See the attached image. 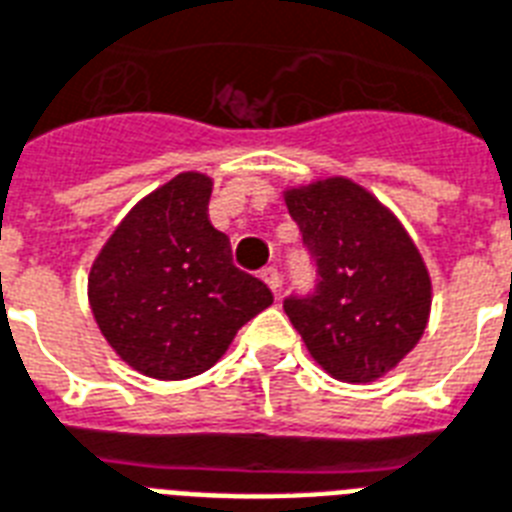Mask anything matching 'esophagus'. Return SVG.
<instances>
[{"label":"esophagus","mask_w":512,"mask_h":512,"mask_svg":"<svg viewBox=\"0 0 512 512\" xmlns=\"http://www.w3.org/2000/svg\"><path fill=\"white\" fill-rule=\"evenodd\" d=\"M260 276H263L265 284L270 286V292H273V294L281 292V276H278V268H265Z\"/></svg>","instance_id":"34e87169"}]
</instances>
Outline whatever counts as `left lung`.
I'll list each match as a JSON object with an SVG mask.
<instances>
[{"label": "left lung", "instance_id": "8db88e82", "mask_svg": "<svg viewBox=\"0 0 512 512\" xmlns=\"http://www.w3.org/2000/svg\"><path fill=\"white\" fill-rule=\"evenodd\" d=\"M318 268L315 292L284 310L328 376L368 384L421 342L431 278L402 223L371 191L334 176L284 191Z\"/></svg>", "mask_w": 512, "mask_h": 512}]
</instances>
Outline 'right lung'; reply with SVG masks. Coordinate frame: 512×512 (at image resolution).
Listing matches in <instances>:
<instances>
[{
  "instance_id": "obj_1",
  "label": "right lung",
  "mask_w": 512,
  "mask_h": 512,
  "mask_svg": "<svg viewBox=\"0 0 512 512\" xmlns=\"http://www.w3.org/2000/svg\"><path fill=\"white\" fill-rule=\"evenodd\" d=\"M213 178L178 173L120 220L89 273V305L120 360L160 381L218 363L236 331L273 302L234 265L207 218Z\"/></svg>"
}]
</instances>
